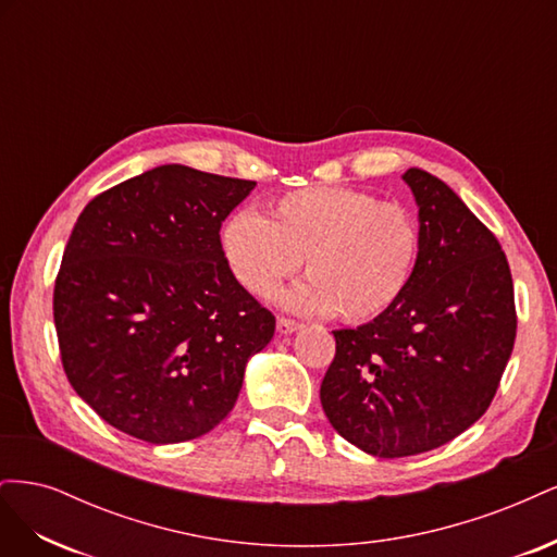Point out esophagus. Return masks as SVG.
I'll list each match as a JSON object with an SVG mask.
<instances>
[{
    "mask_svg": "<svg viewBox=\"0 0 557 557\" xmlns=\"http://www.w3.org/2000/svg\"><path fill=\"white\" fill-rule=\"evenodd\" d=\"M276 327H278V332L281 334H290V332H297L299 327H301V323H297V320H293V318H278L276 320Z\"/></svg>",
    "mask_w": 557,
    "mask_h": 557,
    "instance_id": "34e87169",
    "label": "esophagus"
}]
</instances>
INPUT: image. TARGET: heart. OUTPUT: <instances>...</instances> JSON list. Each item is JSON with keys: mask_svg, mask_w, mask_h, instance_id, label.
Segmentation results:
<instances>
[{"mask_svg": "<svg viewBox=\"0 0 557 557\" xmlns=\"http://www.w3.org/2000/svg\"><path fill=\"white\" fill-rule=\"evenodd\" d=\"M223 250L234 276L258 297H272L305 260L309 281L285 301L297 311H336L346 323H364L407 293L420 232L413 213L397 201L318 185L278 197L269 218L232 213Z\"/></svg>", "mask_w": 557, "mask_h": 557, "instance_id": "heart-1", "label": "heart"}]
</instances>
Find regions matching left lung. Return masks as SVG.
<instances>
[{
  "label": "left lung",
  "instance_id": "obj_1",
  "mask_svg": "<svg viewBox=\"0 0 557 557\" xmlns=\"http://www.w3.org/2000/svg\"><path fill=\"white\" fill-rule=\"evenodd\" d=\"M420 252L395 307L334 330L320 404L346 442L407 458L462 434L487 411L516 342L513 281L495 234L444 181L407 170Z\"/></svg>",
  "mask_w": 557,
  "mask_h": 557
}]
</instances>
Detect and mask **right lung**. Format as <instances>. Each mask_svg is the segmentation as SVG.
I'll list each match as a JSON object with an SVG mask.
<instances>
[{
  "instance_id": "1",
  "label": "right lung",
  "mask_w": 557,
  "mask_h": 557,
  "mask_svg": "<svg viewBox=\"0 0 557 557\" xmlns=\"http://www.w3.org/2000/svg\"><path fill=\"white\" fill-rule=\"evenodd\" d=\"M256 181L162 164L97 195L53 290L64 374L134 440L178 444L232 411L276 318L234 278L221 244Z\"/></svg>"
}]
</instances>
